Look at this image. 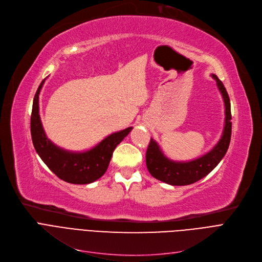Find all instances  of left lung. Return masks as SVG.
I'll use <instances>...</instances> for the list:
<instances>
[{
    "instance_id": "obj_1",
    "label": "left lung",
    "mask_w": 262,
    "mask_h": 262,
    "mask_svg": "<svg viewBox=\"0 0 262 262\" xmlns=\"http://www.w3.org/2000/svg\"><path fill=\"white\" fill-rule=\"evenodd\" d=\"M212 78L217 81L225 104V125L218 144L203 157L190 162H173L167 159L158 143L151 138L146 152V165L150 174L162 182L174 186L189 185L206 177L225 156L232 136V113L230 102L225 86L216 75Z\"/></svg>"
}]
</instances>
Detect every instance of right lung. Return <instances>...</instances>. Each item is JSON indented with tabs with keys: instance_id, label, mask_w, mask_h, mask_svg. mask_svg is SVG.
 Instances as JSON below:
<instances>
[{
	"instance_id": "obj_1",
	"label": "right lung",
	"mask_w": 262,
	"mask_h": 262,
	"mask_svg": "<svg viewBox=\"0 0 262 262\" xmlns=\"http://www.w3.org/2000/svg\"><path fill=\"white\" fill-rule=\"evenodd\" d=\"M45 79L40 83L33 102L30 133L34 147L51 170L71 184L93 183L104 174L116 146L132 130L131 127L106 136L97 146L85 152H70L54 145L46 137L39 115V94Z\"/></svg>"
}]
</instances>
